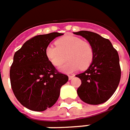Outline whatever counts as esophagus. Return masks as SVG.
Wrapping results in <instances>:
<instances>
[{
  "mask_svg": "<svg viewBox=\"0 0 130 130\" xmlns=\"http://www.w3.org/2000/svg\"><path fill=\"white\" fill-rule=\"evenodd\" d=\"M74 75H69L68 76V78H69V80H72V78H73V77H74Z\"/></svg>",
  "mask_w": 130,
  "mask_h": 130,
  "instance_id": "34e87169",
  "label": "esophagus"
}]
</instances>
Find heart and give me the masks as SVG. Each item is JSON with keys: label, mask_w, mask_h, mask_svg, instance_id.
<instances>
[{"label": "heart", "mask_w": 130, "mask_h": 130, "mask_svg": "<svg viewBox=\"0 0 130 130\" xmlns=\"http://www.w3.org/2000/svg\"><path fill=\"white\" fill-rule=\"evenodd\" d=\"M55 45H49L45 49V55L49 61L55 67L61 66L62 72H72L79 68L84 70L92 64L94 59V50L90 43L83 41L78 37L66 35L58 38Z\"/></svg>", "instance_id": "1"}]
</instances>
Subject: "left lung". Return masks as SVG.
I'll return each mask as SVG.
<instances>
[{
  "mask_svg": "<svg viewBox=\"0 0 130 130\" xmlns=\"http://www.w3.org/2000/svg\"><path fill=\"white\" fill-rule=\"evenodd\" d=\"M74 34L85 38L94 50L90 66L76 75L82 82L77 88V95L87 104L104 103L112 97L120 83L121 69L118 53L109 40L95 32L82 30Z\"/></svg>",
  "mask_w": 130,
  "mask_h": 130,
  "instance_id": "8db88e82",
  "label": "left lung"
}]
</instances>
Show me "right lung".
Masks as SVG:
<instances>
[{
	"label": "right lung",
	"mask_w": 130,
	"mask_h": 130,
	"mask_svg": "<svg viewBox=\"0 0 130 130\" xmlns=\"http://www.w3.org/2000/svg\"><path fill=\"white\" fill-rule=\"evenodd\" d=\"M62 33L36 35L15 52L10 70L11 87L17 100L26 108L41 112L57 102L68 77L49 61L45 49Z\"/></svg>",
	"instance_id": "obj_1"
}]
</instances>
